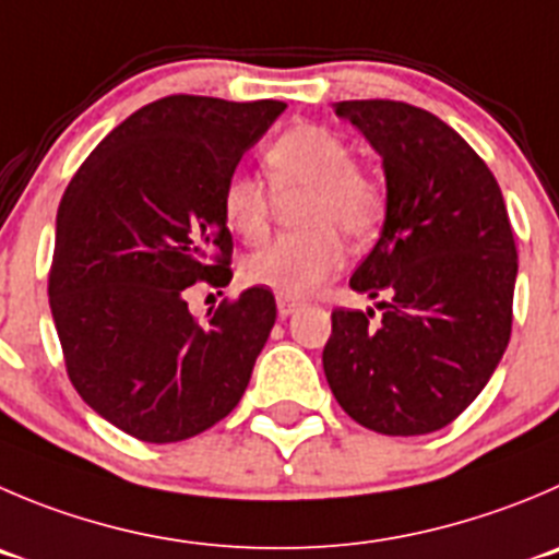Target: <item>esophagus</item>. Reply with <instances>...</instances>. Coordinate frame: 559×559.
<instances>
[{
    "label": "esophagus",
    "instance_id": "esophagus-1",
    "mask_svg": "<svg viewBox=\"0 0 559 559\" xmlns=\"http://www.w3.org/2000/svg\"><path fill=\"white\" fill-rule=\"evenodd\" d=\"M301 307H305V299H299V296H276V310H280L283 318L294 316Z\"/></svg>",
    "mask_w": 559,
    "mask_h": 559
}]
</instances>
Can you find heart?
<instances>
[{
	"label": "heart",
	"instance_id": "obj_1",
	"mask_svg": "<svg viewBox=\"0 0 559 559\" xmlns=\"http://www.w3.org/2000/svg\"><path fill=\"white\" fill-rule=\"evenodd\" d=\"M276 194H299L296 222L305 230L276 238L243 260L247 283L301 296L343 265V233L362 243L376 236L386 211L379 180L354 164V151L321 126H294L276 136L263 156ZM225 225L247 243L269 236L271 191L254 175L236 173L222 189Z\"/></svg>",
	"mask_w": 559,
	"mask_h": 559
}]
</instances>
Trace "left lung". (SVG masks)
I'll return each instance as SVG.
<instances>
[{
	"label": "left lung",
	"instance_id": "8db88e82",
	"mask_svg": "<svg viewBox=\"0 0 559 559\" xmlns=\"http://www.w3.org/2000/svg\"><path fill=\"white\" fill-rule=\"evenodd\" d=\"M386 175V216L350 276L376 310L332 312L323 373L350 419L386 436L453 423L497 370L513 323V227L497 178L430 111L340 100Z\"/></svg>",
	"mask_w": 559,
	"mask_h": 559
}]
</instances>
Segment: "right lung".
Instances as JSON below:
<instances>
[{"label": "right lung", "mask_w": 559, "mask_h": 559, "mask_svg": "<svg viewBox=\"0 0 559 559\" xmlns=\"http://www.w3.org/2000/svg\"><path fill=\"white\" fill-rule=\"evenodd\" d=\"M283 100L167 95L117 126L57 211L49 305L71 384L140 442L203 433L241 401L276 321L249 288L197 321L194 283H230L222 189Z\"/></svg>", "instance_id": "1"}]
</instances>
